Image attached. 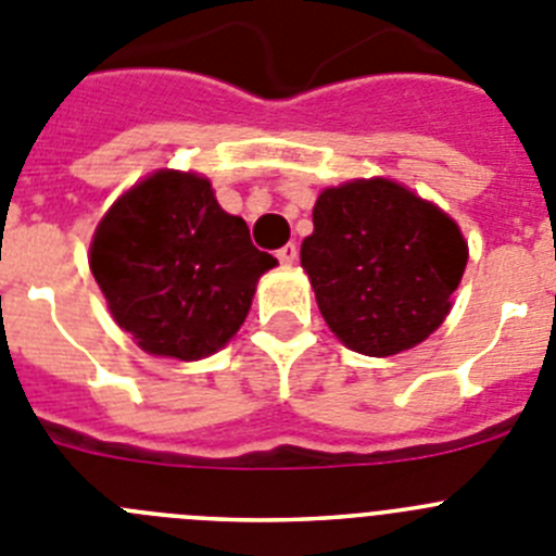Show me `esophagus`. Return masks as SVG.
<instances>
[{
    "instance_id": "esophagus-1",
    "label": "esophagus",
    "mask_w": 556,
    "mask_h": 556,
    "mask_svg": "<svg viewBox=\"0 0 556 556\" xmlns=\"http://www.w3.org/2000/svg\"><path fill=\"white\" fill-rule=\"evenodd\" d=\"M275 256H278V262H281V264H287V267H292V264L298 262V244H292V242L283 244L281 251L275 253Z\"/></svg>"
}]
</instances>
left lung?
Masks as SVG:
<instances>
[{
  "mask_svg": "<svg viewBox=\"0 0 556 556\" xmlns=\"http://www.w3.org/2000/svg\"><path fill=\"white\" fill-rule=\"evenodd\" d=\"M466 262L457 223L391 178L319 192L300 248L328 328L375 358L416 348L444 323Z\"/></svg>",
  "mask_w": 556,
  "mask_h": 556,
  "instance_id": "obj_1",
  "label": "left lung"
}]
</instances>
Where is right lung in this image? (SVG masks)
Here are the masks:
<instances>
[{
  "mask_svg": "<svg viewBox=\"0 0 556 556\" xmlns=\"http://www.w3.org/2000/svg\"><path fill=\"white\" fill-rule=\"evenodd\" d=\"M275 264L198 173L156 170L137 181L90 242V269L112 319L146 353L178 361L226 348Z\"/></svg>",
  "mask_w": 556,
  "mask_h": 556,
  "instance_id": "right-lung-1",
  "label": "right lung"
}]
</instances>
